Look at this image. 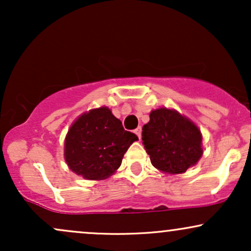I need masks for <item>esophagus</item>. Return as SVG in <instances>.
Masks as SVG:
<instances>
[{
    "label": "esophagus",
    "mask_w": 251,
    "mask_h": 251,
    "mask_svg": "<svg viewBox=\"0 0 251 251\" xmlns=\"http://www.w3.org/2000/svg\"><path fill=\"white\" fill-rule=\"evenodd\" d=\"M134 133L138 135V138H139V139H142V127H137L134 129Z\"/></svg>",
    "instance_id": "34e87169"
}]
</instances>
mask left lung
Returning <instances> with one entry per match:
<instances>
[{"instance_id":"left-lung-1","label":"left lung","mask_w":251,"mask_h":251,"mask_svg":"<svg viewBox=\"0 0 251 251\" xmlns=\"http://www.w3.org/2000/svg\"><path fill=\"white\" fill-rule=\"evenodd\" d=\"M143 144L152 165L163 174H184L203 154L201 129L172 108L152 109L143 126Z\"/></svg>"}]
</instances>
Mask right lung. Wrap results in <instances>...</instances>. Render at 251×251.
<instances>
[{"label": "right lung", "instance_id": "right-lung-1", "mask_svg": "<svg viewBox=\"0 0 251 251\" xmlns=\"http://www.w3.org/2000/svg\"><path fill=\"white\" fill-rule=\"evenodd\" d=\"M137 140L111 109L101 106L74 120L66 134L63 157L75 175L87 180H102L119 169L124 154Z\"/></svg>", "mask_w": 251, "mask_h": 251}]
</instances>
